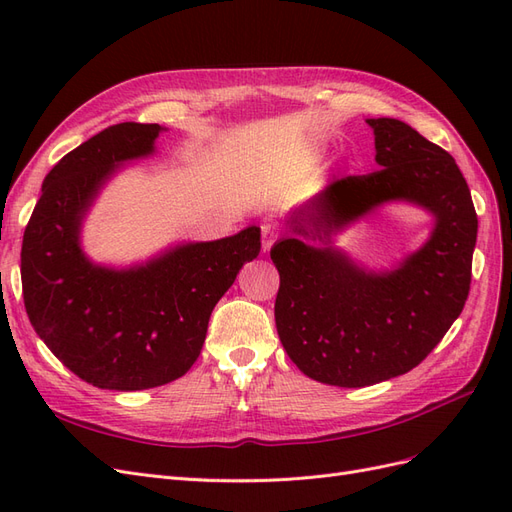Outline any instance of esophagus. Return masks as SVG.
Here are the masks:
<instances>
[{
	"instance_id": "obj_1",
	"label": "esophagus",
	"mask_w": 512,
	"mask_h": 512,
	"mask_svg": "<svg viewBox=\"0 0 512 512\" xmlns=\"http://www.w3.org/2000/svg\"><path fill=\"white\" fill-rule=\"evenodd\" d=\"M277 241V230L271 224L262 226V252H269L271 245Z\"/></svg>"
}]
</instances>
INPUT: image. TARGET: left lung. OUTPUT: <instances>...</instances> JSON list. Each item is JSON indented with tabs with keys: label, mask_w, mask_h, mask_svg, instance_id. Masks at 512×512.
Here are the masks:
<instances>
[{
	"label": "left lung",
	"mask_w": 512,
	"mask_h": 512,
	"mask_svg": "<svg viewBox=\"0 0 512 512\" xmlns=\"http://www.w3.org/2000/svg\"><path fill=\"white\" fill-rule=\"evenodd\" d=\"M378 170L329 183L297 211V235L331 232L389 200L436 215L429 241L395 271L369 273L331 245L284 237L271 247L280 271L275 324L290 361L322 384L361 389L408 374L440 344L466 305L478 220L453 156L399 119H367Z\"/></svg>",
	"instance_id": "8db88e82"
}]
</instances>
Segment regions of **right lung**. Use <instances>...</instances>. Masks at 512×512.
I'll return each mask as SVG.
<instances>
[{
    "label": "right lung",
    "instance_id": "1",
    "mask_svg": "<svg viewBox=\"0 0 512 512\" xmlns=\"http://www.w3.org/2000/svg\"><path fill=\"white\" fill-rule=\"evenodd\" d=\"M158 123H117L61 158L42 183L21 250L23 301L42 342L81 380L143 391L181 378L203 350L215 303L258 256L260 228L188 243L132 269L89 262L81 222L104 181L153 153Z\"/></svg>",
    "mask_w": 512,
    "mask_h": 512
}]
</instances>
